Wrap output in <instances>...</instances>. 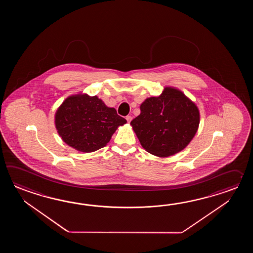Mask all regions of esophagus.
<instances>
[{
    "instance_id": "34e87169",
    "label": "esophagus",
    "mask_w": 253,
    "mask_h": 253,
    "mask_svg": "<svg viewBox=\"0 0 253 253\" xmlns=\"http://www.w3.org/2000/svg\"><path fill=\"white\" fill-rule=\"evenodd\" d=\"M126 121H127L128 123H130V122H131V120H132V117H131V116H126Z\"/></svg>"
}]
</instances>
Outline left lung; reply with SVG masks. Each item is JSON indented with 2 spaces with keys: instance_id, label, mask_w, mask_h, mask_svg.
Here are the masks:
<instances>
[{
  "instance_id": "obj_1",
  "label": "left lung",
  "mask_w": 253,
  "mask_h": 253,
  "mask_svg": "<svg viewBox=\"0 0 253 253\" xmlns=\"http://www.w3.org/2000/svg\"><path fill=\"white\" fill-rule=\"evenodd\" d=\"M131 121L140 144L148 153L167 157L184 149L196 134L199 109L183 92L166 86L159 97L146 98Z\"/></svg>"
}]
</instances>
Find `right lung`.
I'll list each match as a JSON object with an SVG mask.
<instances>
[{
  "label": "right lung",
  "instance_id": "1",
  "mask_svg": "<svg viewBox=\"0 0 253 253\" xmlns=\"http://www.w3.org/2000/svg\"><path fill=\"white\" fill-rule=\"evenodd\" d=\"M126 123L115 108L107 107L97 96L86 94L67 97L55 114V126L61 139L83 153L106 146L115 131Z\"/></svg>",
  "mask_w": 253,
  "mask_h": 253
}]
</instances>
